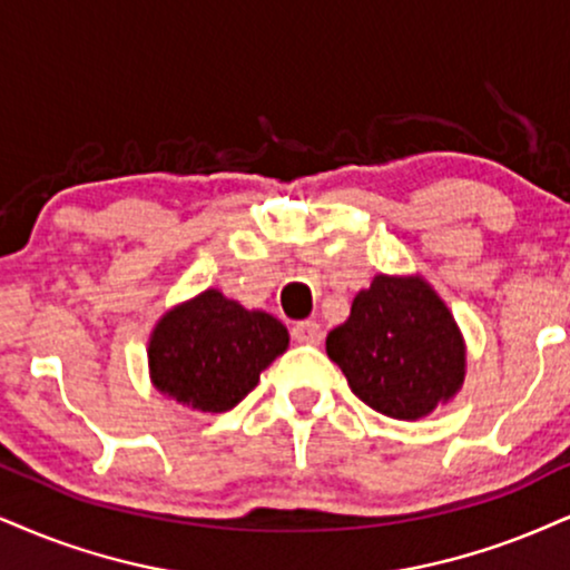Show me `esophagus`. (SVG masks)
I'll return each mask as SVG.
<instances>
[{
	"label": "esophagus",
	"mask_w": 570,
	"mask_h": 570,
	"mask_svg": "<svg viewBox=\"0 0 570 570\" xmlns=\"http://www.w3.org/2000/svg\"><path fill=\"white\" fill-rule=\"evenodd\" d=\"M293 341L298 343H308V346H317V343L322 341V327L317 325L314 320H306V322H296L293 325Z\"/></svg>",
	"instance_id": "1"
}]
</instances>
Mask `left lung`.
Returning <instances> with one entry per match:
<instances>
[{"instance_id": "8db88e82", "label": "left lung", "mask_w": 570, "mask_h": 570, "mask_svg": "<svg viewBox=\"0 0 570 570\" xmlns=\"http://www.w3.org/2000/svg\"><path fill=\"white\" fill-rule=\"evenodd\" d=\"M325 348L354 396L393 420L428 417L465 383L462 330L423 274H375Z\"/></svg>"}]
</instances>
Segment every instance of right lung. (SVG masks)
I'll use <instances>...</instances> for the list:
<instances>
[{
  "mask_svg": "<svg viewBox=\"0 0 570 570\" xmlns=\"http://www.w3.org/2000/svg\"><path fill=\"white\" fill-rule=\"evenodd\" d=\"M287 343L291 335L277 317L208 287L156 322L147 341V367L166 399L219 414L256 389Z\"/></svg>",
  "mask_w": 570,
  "mask_h": 570,
  "instance_id": "right-lung-1",
  "label": "right lung"
}]
</instances>
